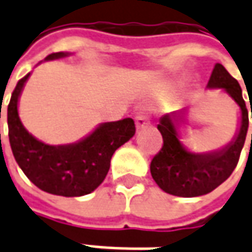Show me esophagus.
<instances>
[{"label": "esophagus", "mask_w": 252, "mask_h": 252, "mask_svg": "<svg viewBox=\"0 0 252 252\" xmlns=\"http://www.w3.org/2000/svg\"><path fill=\"white\" fill-rule=\"evenodd\" d=\"M135 124H136V128H143L149 124V116L145 110H141L136 113L135 116Z\"/></svg>", "instance_id": "1"}]
</instances>
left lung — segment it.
<instances>
[{
  "instance_id": "obj_1",
  "label": "left lung",
  "mask_w": 252,
  "mask_h": 252,
  "mask_svg": "<svg viewBox=\"0 0 252 252\" xmlns=\"http://www.w3.org/2000/svg\"><path fill=\"white\" fill-rule=\"evenodd\" d=\"M208 86L221 88L236 100L241 109L240 131L234 141L219 152L195 155L181 146L171 116L167 114L161 117L158 129L163 136V145L151 161V173L156 184L171 195L192 198L209 194L231 176L239 163L248 129V110L241 94V88L221 64L215 65Z\"/></svg>"
}]
</instances>
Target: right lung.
I'll list each match as a JSON object with an SVG mask.
<instances>
[{
	"label": "right lung",
	"instance_id": "right-lung-1",
	"mask_svg": "<svg viewBox=\"0 0 252 252\" xmlns=\"http://www.w3.org/2000/svg\"><path fill=\"white\" fill-rule=\"evenodd\" d=\"M64 56L65 53H53L46 60ZM28 76L29 74L18 82L8 104V135L15 160L26 177L48 194H91L107 176L113 153L134 136V120L124 118L101 124L88 138L74 145H46L25 129L18 116V97Z\"/></svg>",
	"mask_w": 252,
	"mask_h": 252
}]
</instances>
